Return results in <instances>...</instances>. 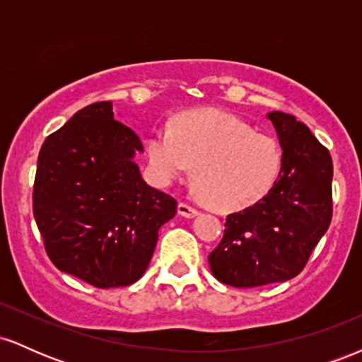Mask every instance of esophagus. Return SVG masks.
<instances>
[{"label": "esophagus", "instance_id": "1", "mask_svg": "<svg viewBox=\"0 0 362 362\" xmlns=\"http://www.w3.org/2000/svg\"><path fill=\"white\" fill-rule=\"evenodd\" d=\"M178 214L185 216V218H194V216L199 214V209L197 207L187 204V202H180V204H178Z\"/></svg>", "mask_w": 362, "mask_h": 362}]
</instances>
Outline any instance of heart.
Returning <instances> with one entry per match:
<instances>
[{"label": "heart", "instance_id": "b5f03b06", "mask_svg": "<svg viewBox=\"0 0 362 362\" xmlns=\"http://www.w3.org/2000/svg\"><path fill=\"white\" fill-rule=\"evenodd\" d=\"M149 167L163 182L194 170L202 201L216 209H242L272 189L282 153L271 136L221 110L182 115L172 129L158 127L146 143Z\"/></svg>", "mask_w": 362, "mask_h": 362}]
</instances>
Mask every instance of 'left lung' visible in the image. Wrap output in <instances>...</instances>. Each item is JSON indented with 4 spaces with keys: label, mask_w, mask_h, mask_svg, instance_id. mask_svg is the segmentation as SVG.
Returning a JSON list of instances; mask_svg holds the SVG:
<instances>
[{
    "label": "left lung",
    "mask_w": 362,
    "mask_h": 362,
    "mask_svg": "<svg viewBox=\"0 0 362 362\" xmlns=\"http://www.w3.org/2000/svg\"><path fill=\"white\" fill-rule=\"evenodd\" d=\"M282 148L279 178L259 202L226 216L224 235L209 253L219 282L257 288L296 277L332 221V175L328 149L296 117L267 115Z\"/></svg>",
    "instance_id": "8db88e82"
}]
</instances>
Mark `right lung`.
<instances>
[{
  "mask_svg": "<svg viewBox=\"0 0 362 362\" xmlns=\"http://www.w3.org/2000/svg\"><path fill=\"white\" fill-rule=\"evenodd\" d=\"M138 151L141 139L114 119L110 102L76 112L40 148L32 199L45 252L95 288L138 281L158 230L177 213L172 195L141 178Z\"/></svg>",
  "mask_w": 362,
  "mask_h": 362,
  "instance_id": "add662e5",
  "label": "right lung"
}]
</instances>
